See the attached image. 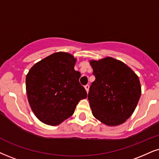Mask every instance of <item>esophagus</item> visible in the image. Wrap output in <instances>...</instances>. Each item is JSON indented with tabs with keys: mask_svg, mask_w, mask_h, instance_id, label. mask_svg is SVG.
<instances>
[{
	"mask_svg": "<svg viewBox=\"0 0 159 159\" xmlns=\"http://www.w3.org/2000/svg\"><path fill=\"white\" fill-rule=\"evenodd\" d=\"M85 89L86 91H87V93H88V92H89V85H85Z\"/></svg>",
	"mask_w": 159,
	"mask_h": 159,
	"instance_id": "obj_1",
	"label": "esophagus"
}]
</instances>
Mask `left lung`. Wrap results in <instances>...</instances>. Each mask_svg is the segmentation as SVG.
<instances>
[{
	"label": "left lung",
	"mask_w": 159,
	"mask_h": 159,
	"mask_svg": "<svg viewBox=\"0 0 159 159\" xmlns=\"http://www.w3.org/2000/svg\"><path fill=\"white\" fill-rule=\"evenodd\" d=\"M90 63L95 81L90 86L88 99L93 116L109 126L122 124L139 100V77L128 66L113 58Z\"/></svg>",
	"instance_id": "8db88e82"
}]
</instances>
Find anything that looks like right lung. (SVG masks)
<instances>
[{
  "label": "right lung",
  "instance_id": "1",
  "mask_svg": "<svg viewBox=\"0 0 159 159\" xmlns=\"http://www.w3.org/2000/svg\"><path fill=\"white\" fill-rule=\"evenodd\" d=\"M76 59L57 52L32 66L26 75V93L31 108L39 120L57 125L69 118L79 102L87 97L74 70Z\"/></svg>",
  "mask_w": 159,
  "mask_h": 159
}]
</instances>
